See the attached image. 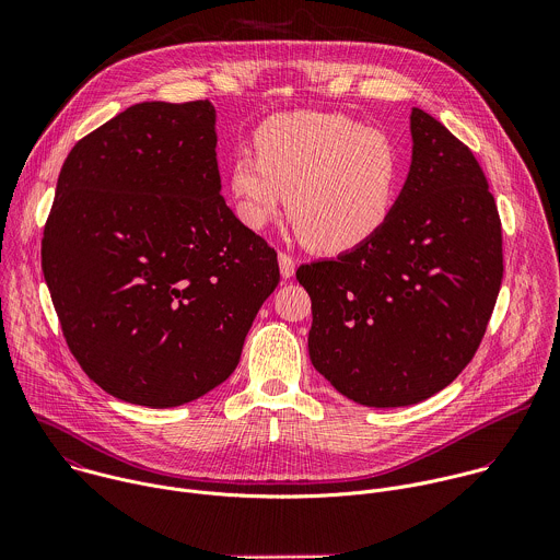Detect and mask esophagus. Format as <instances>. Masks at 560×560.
<instances>
[{"label": "esophagus", "instance_id": "1", "mask_svg": "<svg viewBox=\"0 0 560 560\" xmlns=\"http://www.w3.org/2000/svg\"><path fill=\"white\" fill-rule=\"evenodd\" d=\"M279 270H281V277L283 279H292L294 277V259L285 253H279Z\"/></svg>", "mask_w": 560, "mask_h": 560}]
</instances>
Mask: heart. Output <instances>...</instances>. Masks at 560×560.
<instances>
[{
    "label": "heart",
    "mask_w": 560,
    "mask_h": 560,
    "mask_svg": "<svg viewBox=\"0 0 560 560\" xmlns=\"http://www.w3.org/2000/svg\"><path fill=\"white\" fill-rule=\"evenodd\" d=\"M257 153L234 152L228 190L250 230L288 217L305 244L339 255L359 248L387 221L401 182L396 145L339 113H292L266 121Z\"/></svg>",
    "instance_id": "obj_1"
}]
</instances>
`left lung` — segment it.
I'll return each mask as SVG.
<instances>
[{
  "mask_svg": "<svg viewBox=\"0 0 560 560\" xmlns=\"http://www.w3.org/2000/svg\"><path fill=\"white\" fill-rule=\"evenodd\" d=\"M410 132V173L383 228L296 270L312 299L314 370L368 408L447 387L481 343L503 279L501 219L471 150L421 108Z\"/></svg>",
  "mask_w": 560,
  "mask_h": 560,
  "instance_id": "left-lung-1",
  "label": "left lung"
}]
</instances>
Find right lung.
Here are the masks:
<instances>
[{
	"label": "right lung",
	"mask_w": 560,
	"mask_h": 560,
	"mask_svg": "<svg viewBox=\"0 0 560 560\" xmlns=\"http://www.w3.org/2000/svg\"><path fill=\"white\" fill-rule=\"evenodd\" d=\"M217 113L143 102L77 141L42 268L66 343L119 401L177 408L221 385L279 285L277 253L221 197Z\"/></svg>",
	"instance_id": "right-lung-1"
}]
</instances>
